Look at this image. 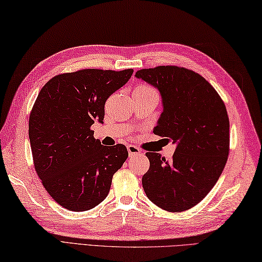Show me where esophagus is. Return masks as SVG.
<instances>
[{
    "label": "esophagus",
    "mask_w": 262,
    "mask_h": 262,
    "mask_svg": "<svg viewBox=\"0 0 262 262\" xmlns=\"http://www.w3.org/2000/svg\"><path fill=\"white\" fill-rule=\"evenodd\" d=\"M126 148H127V152H129L130 157H135V156H139V155H141V150L136 146L129 145Z\"/></svg>",
    "instance_id": "34e87169"
}]
</instances>
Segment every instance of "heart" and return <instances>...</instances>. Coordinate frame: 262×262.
<instances>
[{"instance_id":"heart-1","label":"heart","mask_w":262,"mask_h":262,"mask_svg":"<svg viewBox=\"0 0 262 262\" xmlns=\"http://www.w3.org/2000/svg\"><path fill=\"white\" fill-rule=\"evenodd\" d=\"M135 93H142V94L155 93V94H156V92H155L154 88H151L150 86H148V84H145V83L138 84V86L135 89Z\"/></svg>"}]
</instances>
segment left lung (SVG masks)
<instances>
[{
  "label": "left lung",
  "instance_id": "left-lung-1",
  "mask_svg": "<svg viewBox=\"0 0 262 262\" xmlns=\"http://www.w3.org/2000/svg\"><path fill=\"white\" fill-rule=\"evenodd\" d=\"M136 77L161 92L164 111L154 133L178 147L167 162L147 152L150 166L142 176L148 199L164 210L180 212L209 193L229 154V120L223 99L207 80L189 69L161 66Z\"/></svg>",
  "mask_w": 262,
  "mask_h": 262
}]
</instances>
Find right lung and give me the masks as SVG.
I'll list each match as a JSON object with an SVG mask.
<instances>
[{
  "label": "right lung",
  "instance_id": "right-lung-1",
  "mask_svg": "<svg viewBox=\"0 0 262 262\" xmlns=\"http://www.w3.org/2000/svg\"><path fill=\"white\" fill-rule=\"evenodd\" d=\"M132 73V69L61 73L37 96L29 116L34 166L45 190L63 208L86 211L99 205L129 156L121 143L101 146L92 125L103 123L106 100Z\"/></svg>",
  "mask_w": 262,
  "mask_h": 262
}]
</instances>
